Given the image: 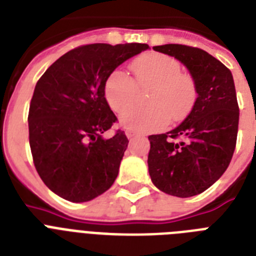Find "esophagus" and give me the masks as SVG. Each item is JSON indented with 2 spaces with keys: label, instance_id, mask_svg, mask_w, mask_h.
Wrapping results in <instances>:
<instances>
[{
  "label": "esophagus",
  "instance_id": "34e87169",
  "mask_svg": "<svg viewBox=\"0 0 256 256\" xmlns=\"http://www.w3.org/2000/svg\"><path fill=\"white\" fill-rule=\"evenodd\" d=\"M126 138H134V136H136V132H134V130H126Z\"/></svg>",
  "mask_w": 256,
  "mask_h": 256
}]
</instances>
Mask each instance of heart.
I'll return each mask as SVG.
<instances>
[{"label":"heart","mask_w":256,"mask_h":256,"mask_svg":"<svg viewBox=\"0 0 256 256\" xmlns=\"http://www.w3.org/2000/svg\"><path fill=\"white\" fill-rule=\"evenodd\" d=\"M134 79L122 70H115L104 84V96L110 107L122 118V126L136 132L158 130L173 122L182 120L197 99L194 78L181 71V63L170 55L148 52L130 63ZM150 86L147 96L148 108L130 110L136 101L137 87ZM130 110V112L128 110Z\"/></svg>","instance_id":"1"}]
</instances>
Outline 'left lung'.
Instances as JSON below:
<instances>
[{
  "label": "left lung",
  "instance_id": "1",
  "mask_svg": "<svg viewBox=\"0 0 256 256\" xmlns=\"http://www.w3.org/2000/svg\"><path fill=\"white\" fill-rule=\"evenodd\" d=\"M153 50L185 64L198 96L177 128L148 138L149 176L164 193L193 197L224 174L234 154L239 122L234 79L224 63L198 47L170 44Z\"/></svg>",
  "mask_w": 256,
  "mask_h": 256
}]
</instances>
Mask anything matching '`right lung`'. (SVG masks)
I'll return each mask as SVG.
<instances>
[{"instance_id": "obj_1", "label": "right lung", "mask_w": 256, "mask_h": 256, "mask_svg": "<svg viewBox=\"0 0 256 256\" xmlns=\"http://www.w3.org/2000/svg\"><path fill=\"white\" fill-rule=\"evenodd\" d=\"M145 44L72 48L36 82L28 110L32 161L44 185L71 202H87L115 182L128 146L124 130L103 134L118 118L104 96L112 71L148 50Z\"/></svg>"}]
</instances>
